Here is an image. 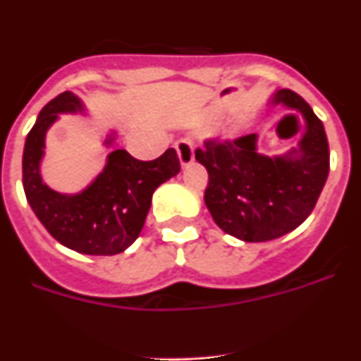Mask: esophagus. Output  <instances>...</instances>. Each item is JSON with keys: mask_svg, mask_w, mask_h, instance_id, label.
<instances>
[{"mask_svg": "<svg viewBox=\"0 0 361 361\" xmlns=\"http://www.w3.org/2000/svg\"><path fill=\"white\" fill-rule=\"evenodd\" d=\"M175 149L178 153V159H180V164L190 166L193 162V145L188 139H180V141L175 142Z\"/></svg>", "mask_w": 361, "mask_h": 361, "instance_id": "34e87169", "label": "esophagus"}]
</instances>
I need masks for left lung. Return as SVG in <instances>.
Masks as SVG:
<instances>
[{"label":"left lung","mask_w":361,"mask_h":361,"mask_svg":"<svg viewBox=\"0 0 361 361\" xmlns=\"http://www.w3.org/2000/svg\"><path fill=\"white\" fill-rule=\"evenodd\" d=\"M273 103L305 116L307 130L300 152L273 159L258 155L255 133L233 141L206 139L204 148L195 149V159L209 175L204 202L213 220L222 231L245 242L275 240L298 228L317 206L329 175L324 124L305 99L283 88Z\"/></svg>","instance_id":"1"}]
</instances>
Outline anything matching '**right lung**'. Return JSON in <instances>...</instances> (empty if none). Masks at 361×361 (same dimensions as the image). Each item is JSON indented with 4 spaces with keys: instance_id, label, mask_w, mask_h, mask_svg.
<instances>
[{
    "instance_id": "1",
    "label": "right lung",
    "mask_w": 361,
    "mask_h": 361,
    "mask_svg": "<svg viewBox=\"0 0 361 361\" xmlns=\"http://www.w3.org/2000/svg\"><path fill=\"white\" fill-rule=\"evenodd\" d=\"M78 110H82L81 101L72 92H63L39 111L25 142V195L32 212L57 242L78 253L117 255L137 240L153 191L180 171V161L173 148L153 161H139L126 149H114L103 173L82 193L72 197L56 193L39 175L44 133L57 114Z\"/></svg>"
}]
</instances>
